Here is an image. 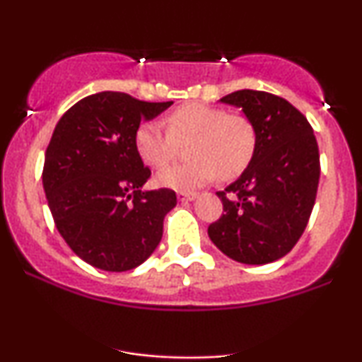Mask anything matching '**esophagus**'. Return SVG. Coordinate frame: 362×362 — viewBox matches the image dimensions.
Here are the masks:
<instances>
[{
	"label": "esophagus",
	"mask_w": 362,
	"mask_h": 362,
	"mask_svg": "<svg viewBox=\"0 0 362 362\" xmlns=\"http://www.w3.org/2000/svg\"><path fill=\"white\" fill-rule=\"evenodd\" d=\"M195 197H197L195 192H178V199H180V201H194Z\"/></svg>",
	"instance_id": "34e87169"
}]
</instances>
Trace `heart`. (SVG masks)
<instances>
[{"label": "heart", "mask_w": 362, "mask_h": 362, "mask_svg": "<svg viewBox=\"0 0 362 362\" xmlns=\"http://www.w3.org/2000/svg\"><path fill=\"white\" fill-rule=\"evenodd\" d=\"M192 160L175 163L158 173L161 185L175 190H194L221 177H238L250 165L257 148L255 126L247 115L228 114L219 107L190 103L173 110L161 122L141 124L134 134L136 151L153 168L175 156L178 143H187Z\"/></svg>", "instance_id": "obj_1"}]
</instances>
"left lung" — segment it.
<instances>
[{
    "mask_svg": "<svg viewBox=\"0 0 362 362\" xmlns=\"http://www.w3.org/2000/svg\"><path fill=\"white\" fill-rule=\"evenodd\" d=\"M219 102L252 120L257 148L238 180L216 192L224 214L207 235L230 259L269 264L289 253L308 224L320 180L317 138L305 115L277 95L238 90Z\"/></svg>",
    "mask_w": 362,
    "mask_h": 362,
    "instance_id": "8db88e82",
    "label": "left lung"
}]
</instances>
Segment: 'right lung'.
I'll return each mask as SVG.
<instances>
[{"label": "right lung", "mask_w": 362, "mask_h": 362, "mask_svg": "<svg viewBox=\"0 0 362 362\" xmlns=\"http://www.w3.org/2000/svg\"><path fill=\"white\" fill-rule=\"evenodd\" d=\"M172 103L100 91L74 103L54 129L44 192L57 231L86 264L131 271L160 243L177 195L170 189H143L151 170L136 151L134 134L143 120Z\"/></svg>", "instance_id": "1"}]
</instances>
